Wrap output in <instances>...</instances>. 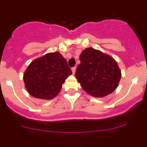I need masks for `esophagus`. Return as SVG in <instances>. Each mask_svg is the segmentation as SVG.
Instances as JSON below:
<instances>
[{
  "label": "esophagus",
  "instance_id": "34e87169",
  "mask_svg": "<svg viewBox=\"0 0 147 147\" xmlns=\"http://www.w3.org/2000/svg\"><path fill=\"white\" fill-rule=\"evenodd\" d=\"M76 67H74L71 68V70H72V72H73V74H75V72H76Z\"/></svg>",
  "mask_w": 147,
  "mask_h": 147
}]
</instances>
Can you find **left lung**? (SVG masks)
Returning a JSON list of instances; mask_svg holds the SVG:
<instances>
[{
	"mask_svg": "<svg viewBox=\"0 0 147 147\" xmlns=\"http://www.w3.org/2000/svg\"><path fill=\"white\" fill-rule=\"evenodd\" d=\"M75 76L83 90L92 96L105 97L116 89L121 73L111 56L93 48L85 49L80 57Z\"/></svg>",
	"mask_w": 147,
	"mask_h": 147,
	"instance_id": "left-lung-1",
	"label": "left lung"
}]
</instances>
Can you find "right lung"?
<instances>
[{
  "mask_svg": "<svg viewBox=\"0 0 147 147\" xmlns=\"http://www.w3.org/2000/svg\"><path fill=\"white\" fill-rule=\"evenodd\" d=\"M72 71L58 51L48 53L30 63L23 74L28 93L33 97L50 100L60 92L62 84Z\"/></svg>",
  "mask_w": 147,
  "mask_h": 147,
  "instance_id": "add662e5",
  "label": "right lung"
}]
</instances>
